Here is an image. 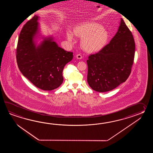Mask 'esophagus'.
I'll return each mask as SVG.
<instances>
[{
    "instance_id": "34e87169",
    "label": "esophagus",
    "mask_w": 153,
    "mask_h": 153,
    "mask_svg": "<svg viewBox=\"0 0 153 153\" xmlns=\"http://www.w3.org/2000/svg\"><path fill=\"white\" fill-rule=\"evenodd\" d=\"M76 58L79 59H82V56L80 54H78L76 55Z\"/></svg>"
}]
</instances>
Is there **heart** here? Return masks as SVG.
I'll return each mask as SVG.
<instances>
[{
  "label": "heart",
  "instance_id": "1",
  "mask_svg": "<svg viewBox=\"0 0 153 153\" xmlns=\"http://www.w3.org/2000/svg\"><path fill=\"white\" fill-rule=\"evenodd\" d=\"M74 36L81 39V48L90 53L100 51L109 40V34L103 25L93 21L78 25L74 28L73 32L70 30L67 31L66 37L69 42L75 41Z\"/></svg>",
  "mask_w": 153,
  "mask_h": 153
}]
</instances>
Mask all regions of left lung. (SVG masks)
Segmentation results:
<instances>
[{"label": "left lung", "mask_w": 153, "mask_h": 153, "mask_svg": "<svg viewBox=\"0 0 153 153\" xmlns=\"http://www.w3.org/2000/svg\"><path fill=\"white\" fill-rule=\"evenodd\" d=\"M110 42L87 60L88 82L94 90L111 91L128 78L133 65L135 43L130 29L121 19Z\"/></svg>", "instance_id": "8db88e82"}]
</instances>
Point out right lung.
<instances>
[{"mask_svg": "<svg viewBox=\"0 0 153 153\" xmlns=\"http://www.w3.org/2000/svg\"><path fill=\"white\" fill-rule=\"evenodd\" d=\"M39 20V16L35 15L21 30L17 46V63L23 76L33 84L50 91L62 84L63 70L73 55L59 46L52 36H42ZM40 39L42 40L38 44Z\"/></svg>", "mask_w": 153, "mask_h": 153, "instance_id": "add662e5", "label": "right lung"}]
</instances>
